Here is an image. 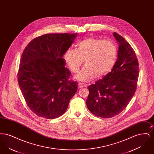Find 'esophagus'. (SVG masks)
Returning a JSON list of instances; mask_svg holds the SVG:
<instances>
[{
	"label": "esophagus",
	"mask_w": 154,
	"mask_h": 154,
	"mask_svg": "<svg viewBox=\"0 0 154 154\" xmlns=\"http://www.w3.org/2000/svg\"><path fill=\"white\" fill-rule=\"evenodd\" d=\"M85 85H84V84H82V83H81V82H79V84H78V87L79 88H82V87H84Z\"/></svg>",
	"instance_id": "obj_1"
}]
</instances>
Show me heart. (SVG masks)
<instances>
[{"label": "heart", "instance_id": "obj_1", "mask_svg": "<svg viewBox=\"0 0 154 154\" xmlns=\"http://www.w3.org/2000/svg\"><path fill=\"white\" fill-rule=\"evenodd\" d=\"M63 58L73 73L79 71L85 60L86 65L75 79L89 81L97 75L102 77L110 73L117 60V45L111 40L89 37L78 43L76 49L67 48Z\"/></svg>", "mask_w": 154, "mask_h": 154}]
</instances>
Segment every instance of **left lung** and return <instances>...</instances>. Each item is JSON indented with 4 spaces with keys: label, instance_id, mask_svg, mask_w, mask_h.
I'll list each match as a JSON object with an SVG mask.
<instances>
[{
    "label": "left lung",
    "instance_id": "obj_1",
    "mask_svg": "<svg viewBox=\"0 0 154 154\" xmlns=\"http://www.w3.org/2000/svg\"><path fill=\"white\" fill-rule=\"evenodd\" d=\"M119 44L117 60L111 72L88 87L86 103L96 117L110 118L126 107L134 95L139 73L135 52L124 37L114 33Z\"/></svg>",
    "mask_w": 154,
    "mask_h": 154
}]
</instances>
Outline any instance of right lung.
<instances>
[{
    "mask_svg": "<svg viewBox=\"0 0 154 154\" xmlns=\"http://www.w3.org/2000/svg\"><path fill=\"white\" fill-rule=\"evenodd\" d=\"M77 33H49L37 37L22 53L18 82L28 106L37 116L54 119L63 115L77 90L62 58Z\"/></svg>",
    "mask_w": 154,
    "mask_h": 154,
    "instance_id": "right-lung-1",
    "label": "right lung"
}]
</instances>
